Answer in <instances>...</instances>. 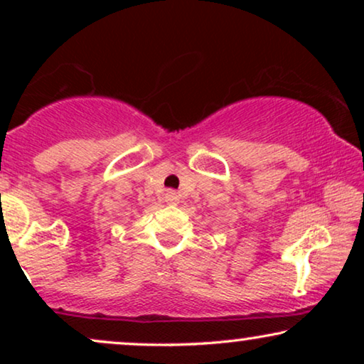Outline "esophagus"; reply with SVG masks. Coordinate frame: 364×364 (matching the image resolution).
Wrapping results in <instances>:
<instances>
[{
    "label": "esophagus",
    "mask_w": 364,
    "mask_h": 364,
    "mask_svg": "<svg viewBox=\"0 0 364 364\" xmlns=\"http://www.w3.org/2000/svg\"><path fill=\"white\" fill-rule=\"evenodd\" d=\"M166 202L167 203H177L178 202V196L173 191H168L166 193Z\"/></svg>",
    "instance_id": "esophagus-1"
}]
</instances>
